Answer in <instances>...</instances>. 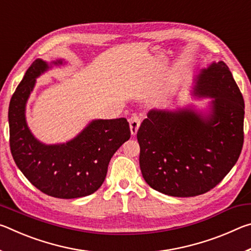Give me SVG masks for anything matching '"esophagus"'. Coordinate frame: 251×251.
<instances>
[{
	"mask_svg": "<svg viewBox=\"0 0 251 251\" xmlns=\"http://www.w3.org/2000/svg\"><path fill=\"white\" fill-rule=\"evenodd\" d=\"M139 126H141V118L137 116H133L129 118V128H130V134L135 136L137 134Z\"/></svg>",
	"mask_w": 251,
	"mask_h": 251,
	"instance_id": "1",
	"label": "esophagus"
}]
</instances>
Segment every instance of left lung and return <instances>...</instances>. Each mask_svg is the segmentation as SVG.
<instances>
[{"instance_id": "obj_1", "label": "left lung", "mask_w": 251, "mask_h": 251, "mask_svg": "<svg viewBox=\"0 0 251 251\" xmlns=\"http://www.w3.org/2000/svg\"><path fill=\"white\" fill-rule=\"evenodd\" d=\"M190 94L205 105L152 108L137 133L139 166L152 189L174 197L207 193L243 150L245 103L223 61L196 71Z\"/></svg>"}]
</instances>
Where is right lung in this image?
<instances>
[{"label":"right lung","mask_w":251,"mask_h":251,"mask_svg":"<svg viewBox=\"0 0 251 251\" xmlns=\"http://www.w3.org/2000/svg\"><path fill=\"white\" fill-rule=\"evenodd\" d=\"M66 59H35L16 87L8 106L10 146L16 166L31 184L49 196L72 199L95 193L105 180L109 160L130 137L126 118L92 120L70 141L45 144L26 121V104L36 78Z\"/></svg>","instance_id":"1"}]
</instances>
